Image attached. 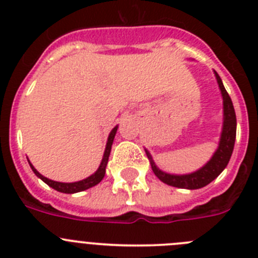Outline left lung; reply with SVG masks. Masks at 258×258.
<instances>
[{
  "label": "left lung",
  "instance_id": "obj_1",
  "mask_svg": "<svg viewBox=\"0 0 258 258\" xmlns=\"http://www.w3.org/2000/svg\"><path fill=\"white\" fill-rule=\"evenodd\" d=\"M214 74H216V77H217L218 86H220L223 98V129L222 134H221L220 146H218L217 151H216V154L213 155L211 160L203 166L202 169L198 170V172L184 175H174L161 172L155 165L149 151H146V155H147L150 163H151V168L154 170L155 175L161 182L169 184V186H173V187L188 188V190H197V188L204 187L208 183H211L214 178H217L218 175L221 174V172L226 168V165L229 164L230 157H231L236 137L235 109H234V106H232L231 98H230L229 93L226 92V89L223 86L222 80L218 76L217 72H214Z\"/></svg>",
  "mask_w": 258,
  "mask_h": 258
}]
</instances>
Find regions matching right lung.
I'll list each match as a JSON object with an SVG mask.
<instances>
[{
    "instance_id": "right-lung-1",
    "label": "right lung",
    "mask_w": 258,
    "mask_h": 258,
    "mask_svg": "<svg viewBox=\"0 0 258 258\" xmlns=\"http://www.w3.org/2000/svg\"><path fill=\"white\" fill-rule=\"evenodd\" d=\"M116 131H117V126H115L112 129V132L109 133L108 137V142H107L106 146V151H104L103 155V160H102L101 165L98 168L97 172L94 173L93 175L88 177L86 179H83V181H79V182H74V183H63V182H56V181H51V179L46 178L44 175H41L37 170L33 168L32 164H29L32 168V170L35 172V174L37 175L38 178H41L42 181L45 182L46 184H49L50 187H52L54 190L59 191V192H64V194H75V192H80V191H84V190H88V188L93 187L95 184H98L99 182L103 179L104 174H106V166L107 163H108V156H109V152H111V147H112V142H113V138H115V134Z\"/></svg>"
}]
</instances>
